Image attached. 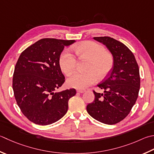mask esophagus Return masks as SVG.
Here are the masks:
<instances>
[{
  "label": "esophagus",
  "mask_w": 154,
  "mask_h": 154,
  "mask_svg": "<svg viewBox=\"0 0 154 154\" xmlns=\"http://www.w3.org/2000/svg\"><path fill=\"white\" fill-rule=\"evenodd\" d=\"M85 91V90H83V89H77V92L79 93H83Z\"/></svg>",
  "instance_id": "esophagus-1"
}]
</instances>
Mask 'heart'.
<instances>
[{
	"label": "heart",
	"mask_w": 154,
	"mask_h": 154,
	"mask_svg": "<svg viewBox=\"0 0 154 154\" xmlns=\"http://www.w3.org/2000/svg\"><path fill=\"white\" fill-rule=\"evenodd\" d=\"M73 51L79 58L87 59L86 72L76 73L67 79V84L77 89H85L99 79H103L109 73L114 64L113 57L103 46L93 41H85L73 47ZM61 71L66 75H71L76 68L77 61L68 49L61 53L59 59Z\"/></svg>",
	"instance_id": "1"
}]
</instances>
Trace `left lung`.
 I'll list each match as a JSON object with an SVG mask.
<instances>
[{"mask_svg": "<svg viewBox=\"0 0 154 154\" xmlns=\"http://www.w3.org/2000/svg\"><path fill=\"white\" fill-rule=\"evenodd\" d=\"M112 54L113 67L107 77L97 85L103 93L93 91L95 99L87 106L93 118L113 125L125 118L135 103L140 87L139 67L128 47L109 37H93Z\"/></svg>", "mask_w": 154, "mask_h": 154, "instance_id": "8db88e82", "label": "left lung"}]
</instances>
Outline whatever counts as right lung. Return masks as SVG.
Wrapping results in <instances>:
<instances>
[{"mask_svg":"<svg viewBox=\"0 0 154 154\" xmlns=\"http://www.w3.org/2000/svg\"><path fill=\"white\" fill-rule=\"evenodd\" d=\"M74 40L42 38L21 53L15 65L13 89L17 105L35 124L50 125L64 116L75 89L55 92L65 79L59 59L65 46Z\"/></svg>","mask_w":154,"mask_h":154,"instance_id":"obj_1","label":"right lung"}]
</instances>
